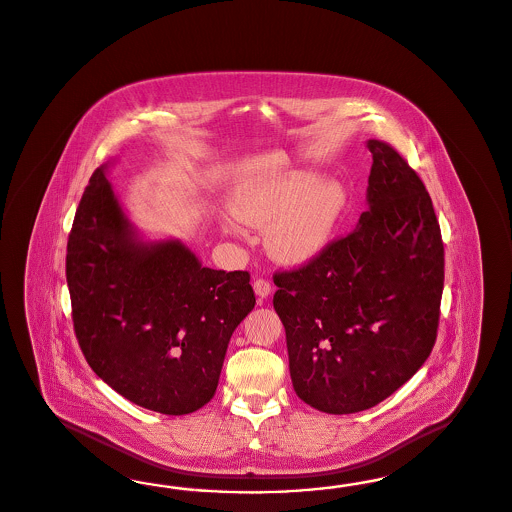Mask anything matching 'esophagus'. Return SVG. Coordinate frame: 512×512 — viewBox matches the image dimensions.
I'll use <instances>...</instances> for the list:
<instances>
[{
	"label": "esophagus",
	"mask_w": 512,
	"mask_h": 512,
	"mask_svg": "<svg viewBox=\"0 0 512 512\" xmlns=\"http://www.w3.org/2000/svg\"><path fill=\"white\" fill-rule=\"evenodd\" d=\"M253 289H255V295L261 297V299H266L272 293V285H270L268 280H255L253 282Z\"/></svg>",
	"instance_id": "esophagus-1"
}]
</instances>
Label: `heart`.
Segmentation results:
<instances>
[{"instance_id":"b5f03b06","label":"heart","mask_w":512,"mask_h":512,"mask_svg":"<svg viewBox=\"0 0 512 512\" xmlns=\"http://www.w3.org/2000/svg\"><path fill=\"white\" fill-rule=\"evenodd\" d=\"M346 202V189L336 179L285 172L242 187L230 198V212L247 227H265L266 251L274 261L302 266L329 247ZM225 230L238 234L232 223Z\"/></svg>"}]
</instances>
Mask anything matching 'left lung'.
Listing matches in <instances>:
<instances>
[{
	"label": "left lung",
	"mask_w": 512,
	"mask_h": 512,
	"mask_svg": "<svg viewBox=\"0 0 512 512\" xmlns=\"http://www.w3.org/2000/svg\"><path fill=\"white\" fill-rule=\"evenodd\" d=\"M367 212L316 261L274 276L293 388L353 414L408 382L435 346L444 247L431 196L391 145L369 140Z\"/></svg>",
	"instance_id": "1"
}]
</instances>
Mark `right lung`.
<instances>
[{
	"mask_svg": "<svg viewBox=\"0 0 512 512\" xmlns=\"http://www.w3.org/2000/svg\"><path fill=\"white\" fill-rule=\"evenodd\" d=\"M107 168L90 177L68 240L75 335L90 369L124 399L191 414L212 401L230 336L255 306L249 274L202 266L177 238L147 240Z\"/></svg>",
	"mask_w": 512,
	"mask_h": 512,
	"instance_id": "right-lung-1",
	"label": "right lung"
}]
</instances>
